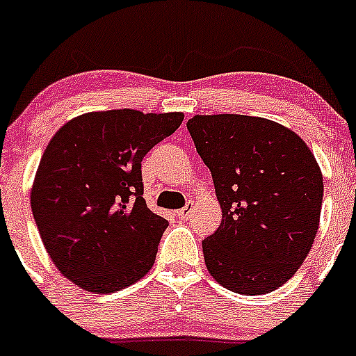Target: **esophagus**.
Here are the masks:
<instances>
[{"label":"esophagus","instance_id":"1","mask_svg":"<svg viewBox=\"0 0 356 356\" xmlns=\"http://www.w3.org/2000/svg\"><path fill=\"white\" fill-rule=\"evenodd\" d=\"M192 210H193V204H192V202H188V204H186L185 207L179 209V210H177L178 219H181V220L190 219V216H192Z\"/></svg>","mask_w":356,"mask_h":356}]
</instances>
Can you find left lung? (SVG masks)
I'll list each match as a JSON object with an SVG mask.
<instances>
[{"label":"left lung","instance_id":"obj_1","mask_svg":"<svg viewBox=\"0 0 356 356\" xmlns=\"http://www.w3.org/2000/svg\"><path fill=\"white\" fill-rule=\"evenodd\" d=\"M222 209L202 241L213 280L246 296L296 275L319 229L323 173L296 132L263 117L195 115L186 122Z\"/></svg>","mask_w":356,"mask_h":356}]
</instances>
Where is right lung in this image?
I'll list each match as a JSON object with an SVG mask.
<instances>
[{"label":"right lung","mask_w":356,"mask_h":356,"mask_svg":"<svg viewBox=\"0 0 356 356\" xmlns=\"http://www.w3.org/2000/svg\"><path fill=\"white\" fill-rule=\"evenodd\" d=\"M183 118L131 108L90 112L47 144L30 205L45 251L74 285L117 292L152 268L168 220L143 198L140 161Z\"/></svg>","instance_id":"1"}]
</instances>
